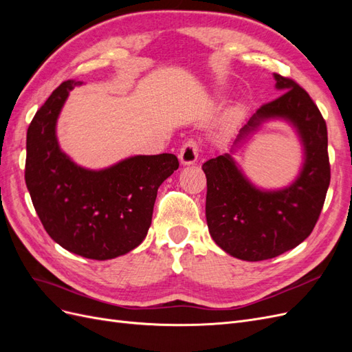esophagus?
Segmentation results:
<instances>
[{
    "label": "esophagus",
    "mask_w": 352,
    "mask_h": 352,
    "mask_svg": "<svg viewBox=\"0 0 352 352\" xmlns=\"http://www.w3.org/2000/svg\"><path fill=\"white\" fill-rule=\"evenodd\" d=\"M179 160L180 164L184 166H190L194 164L198 160V144L194 140H189L188 142H185L180 148L179 151Z\"/></svg>",
    "instance_id": "obj_1"
}]
</instances>
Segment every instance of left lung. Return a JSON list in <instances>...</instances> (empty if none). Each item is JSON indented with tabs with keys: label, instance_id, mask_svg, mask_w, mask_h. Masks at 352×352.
I'll use <instances>...</instances> for the list:
<instances>
[{
	"label": "left lung",
	"instance_id": "left-lung-1",
	"mask_svg": "<svg viewBox=\"0 0 352 352\" xmlns=\"http://www.w3.org/2000/svg\"><path fill=\"white\" fill-rule=\"evenodd\" d=\"M282 95L264 104L245 123L230 151L202 164L207 177L206 217L211 238L229 255L261 261L298 247L313 232L330 182L326 122L300 85L273 74ZM296 131L303 150L297 177L279 190L254 186L232 154L269 121Z\"/></svg>",
	"mask_w": 352,
	"mask_h": 352
}]
</instances>
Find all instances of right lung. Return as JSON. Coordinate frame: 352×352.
<instances>
[{
  "instance_id": "right-lung-1",
  "label": "right lung",
  "mask_w": 352,
  "mask_h": 352,
  "mask_svg": "<svg viewBox=\"0 0 352 352\" xmlns=\"http://www.w3.org/2000/svg\"><path fill=\"white\" fill-rule=\"evenodd\" d=\"M82 83L63 82L30 122L25 179L48 235L73 254L102 261L145 239L157 190L179 162L164 153L127 157L100 170L74 163L60 148L57 120L70 91Z\"/></svg>"
}]
</instances>
